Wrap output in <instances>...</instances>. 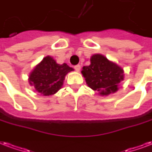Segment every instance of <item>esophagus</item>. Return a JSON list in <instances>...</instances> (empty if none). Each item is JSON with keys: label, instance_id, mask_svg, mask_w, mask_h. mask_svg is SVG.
I'll use <instances>...</instances> for the list:
<instances>
[{"label": "esophagus", "instance_id": "34e87169", "mask_svg": "<svg viewBox=\"0 0 152 152\" xmlns=\"http://www.w3.org/2000/svg\"><path fill=\"white\" fill-rule=\"evenodd\" d=\"M74 68H75V70H76V72H79L80 70V64H77V65H76L74 67Z\"/></svg>", "mask_w": 152, "mask_h": 152}]
</instances>
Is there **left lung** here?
Masks as SVG:
<instances>
[{"instance_id":"8db88e82","label":"left lung","mask_w":152,"mask_h":152,"mask_svg":"<svg viewBox=\"0 0 152 152\" xmlns=\"http://www.w3.org/2000/svg\"><path fill=\"white\" fill-rule=\"evenodd\" d=\"M81 73L88 86L99 91L100 96H108L117 91L119 84L124 79V69L102 54L91 56L90 65L84 66Z\"/></svg>"}]
</instances>
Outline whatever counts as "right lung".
Returning <instances> with one entry per match:
<instances>
[{"label":"right lung","instance_id":"1","mask_svg":"<svg viewBox=\"0 0 152 152\" xmlns=\"http://www.w3.org/2000/svg\"><path fill=\"white\" fill-rule=\"evenodd\" d=\"M74 71L66 64H59L50 56L43 58L28 76V84L41 96H52L62 88L65 76Z\"/></svg>","mask_w":152,"mask_h":152}]
</instances>
